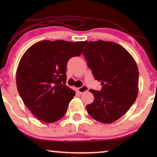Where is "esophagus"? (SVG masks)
Masks as SVG:
<instances>
[{
	"label": "esophagus",
	"instance_id": "esophagus-1",
	"mask_svg": "<svg viewBox=\"0 0 157 157\" xmlns=\"http://www.w3.org/2000/svg\"><path fill=\"white\" fill-rule=\"evenodd\" d=\"M78 89L79 93L80 94H84V93L89 91V88L86 86H82L81 87H79V88H78Z\"/></svg>",
	"mask_w": 157,
	"mask_h": 157
}]
</instances>
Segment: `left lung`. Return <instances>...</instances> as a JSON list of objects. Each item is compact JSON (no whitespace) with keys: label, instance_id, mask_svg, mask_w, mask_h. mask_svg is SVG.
I'll return each mask as SVG.
<instances>
[{"label":"left lung","instance_id":"left-lung-1","mask_svg":"<svg viewBox=\"0 0 157 157\" xmlns=\"http://www.w3.org/2000/svg\"><path fill=\"white\" fill-rule=\"evenodd\" d=\"M83 55L95 79L102 86L101 91L89 90L94 100L86 105V110L95 121L112 123L136 99L139 75L136 63L125 48L113 41H89Z\"/></svg>","mask_w":157,"mask_h":157}]
</instances>
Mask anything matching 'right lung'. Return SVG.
Instances as JSON below:
<instances>
[{
    "mask_svg": "<svg viewBox=\"0 0 157 157\" xmlns=\"http://www.w3.org/2000/svg\"><path fill=\"white\" fill-rule=\"evenodd\" d=\"M86 41L44 40L33 44L21 57L17 70V86L31 113L52 123L65 115L75 92L66 85L69 59L79 56Z\"/></svg>",
    "mask_w": 157,
    "mask_h": 157,
    "instance_id": "right-lung-1",
    "label": "right lung"
}]
</instances>
